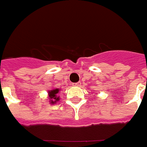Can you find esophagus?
I'll use <instances>...</instances> for the list:
<instances>
[{
    "label": "esophagus",
    "instance_id": "esophagus-1",
    "mask_svg": "<svg viewBox=\"0 0 147 147\" xmlns=\"http://www.w3.org/2000/svg\"><path fill=\"white\" fill-rule=\"evenodd\" d=\"M74 85L75 86H76V87H79V86H81V82H76L74 84Z\"/></svg>",
    "mask_w": 147,
    "mask_h": 147
}]
</instances>
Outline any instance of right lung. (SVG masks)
<instances>
[{"mask_svg":"<svg viewBox=\"0 0 147 147\" xmlns=\"http://www.w3.org/2000/svg\"><path fill=\"white\" fill-rule=\"evenodd\" d=\"M60 89L59 88H54V89L51 90L48 92V94H49V100H50V104L52 105H54L55 103L57 102L58 100H59V98L58 97L57 94H59V91Z\"/></svg>","mask_w":147,"mask_h":147,"instance_id":"right-lung-1","label":"right lung"}]
</instances>
